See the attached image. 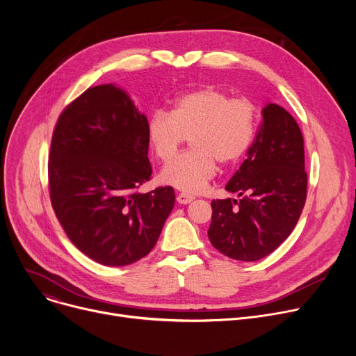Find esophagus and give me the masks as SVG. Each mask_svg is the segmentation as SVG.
Here are the masks:
<instances>
[{
    "label": "esophagus",
    "instance_id": "esophagus-1",
    "mask_svg": "<svg viewBox=\"0 0 356 356\" xmlns=\"http://www.w3.org/2000/svg\"><path fill=\"white\" fill-rule=\"evenodd\" d=\"M193 199H195V196H193V195H189V193H179V195H177V202H179L180 204H188V203L193 202Z\"/></svg>",
    "mask_w": 356,
    "mask_h": 356
}]
</instances>
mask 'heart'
Returning a JSON list of instances; mask_svg holds the SVG:
<instances>
[{
  "instance_id": "1",
  "label": "heart",
  "mask_w": 356,
  "mask_h": 356,
  "mask_svg": "<svg viewBox=\"0 0 356 356\" xmlns=\"http://www.w3.org/2000/svg\"><path fill=\"white\" fill-rule=\"evenodd\" d=\"M255 109L245 99H231L225 90L203 86L177 97L170 115L156 111L147 120L145 136L153 154L170 161L191 137L186 153L160 175L163 183L188 192H202L216 173V161L229 165L244 157L254 138Z\"/></svg>"
}]
</instances>
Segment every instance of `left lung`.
Returning <instances> with one entry per match:
<instances>
[{
  "instance_id": "8db88e82",
  "label": "left lung",
  "mask_w": 356,
  "mask_h": 356,
  "mask_svg": "<svg viewBox=\"0 0 356 356\" xmlns=\"http://www.w3.org/2000/svg\"><path fill=\"white\" fill-rule=\"evenodd\" d=\"M247 159L225 186L236 199L212 200L208 236L223 255L258 261L287 239L302 215L307 175L298 124L277 104H267Z\"/></svg>"
}]
</instances>
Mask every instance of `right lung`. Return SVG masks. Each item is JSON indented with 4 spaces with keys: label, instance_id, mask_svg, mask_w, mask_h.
I'll use <instances>...</instances> for the list:
<instances>
[{
    "label": "right lung",
    "instance_id": "1",
    "mask_svg": "<svg viewBox=\"0 0 356 356\" xmlns=\"http://www.w3.org/2000/svg\"><path fill=\"white\" fill-rule=\"evenodd\" d=\"M147 117L128 93L106 83L86 89L59 117L49 186L72 244L108 267L133 264L156 245L175 207L170 186L137 189L152 177Z\"/></svg>",
    "mask_w": 356,
    "mask_h": 356
}]
</instances>
